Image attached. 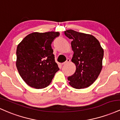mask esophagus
Here are the masks:
<instances>
[{
  "label": "esophagus",
  "instance_id": "obj_1",
  "mask_svg": "<svg viewBox=\"0 0 120 120\" xmlns=\"http://www.w3.org/2000/svg\"><path fill=\"white\" fill-rule=\"evenodd\" d=\"M70 62V59H67V60H66V62H64V63H63L62 64V65H65V64H68V63Z\"/></svg>",
  "mask_w": 120,
  "mask_h": 120
}]
</instances>
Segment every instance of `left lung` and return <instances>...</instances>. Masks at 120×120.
<instances>
[{
    "instance_id": "1",
    "label": "left lung",
    "mask_w": 120,
    "mask_h": 120,
    "mask_svg": "<svg viewBox=\"0 0 120 120\" xmlns=\"http://www.w3.org/2000/svg\"><path fill=\"white\" fill-rule=\"evenodd\" d=\"M64 34L71 39L74 52L71 61L76 71L68 77L69 84L76 89L87 88L96 80L103 67L104 50L94 36L69 29Z\"/></svg>"
}]
</instances>
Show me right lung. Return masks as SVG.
<instances>
[{"label": "right lung", "mask_w": 120, "mask_h": 120, "mask_svg": "<svg viewBox=\"0 0 120 120\" xmlns=\"http://www.w3.org/2000/svg\"><path fill=\"white\" fill-rule=\"evenodd\" d=\"M60 33L33 32L17 45L16 67L23 80L31 87L41 89L50 84L60 70L52 44Z\"/></svg>", "instance_id": "1"}]
</instances>
